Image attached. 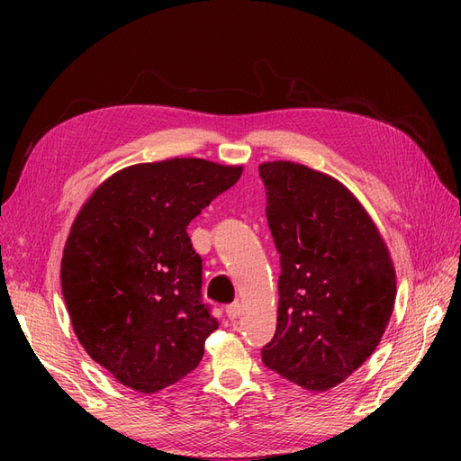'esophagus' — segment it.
<instances>
[{"label":"esophagus","instance_id":"34e87169","mask_svg":"<svg viewBox=\"0 0 461 461\" xmlns=\"http://www.w3.org/2000/svg\"><path fill=\"white\" fill-rule=\"evenodd\" d=\"M227 317L230 319V321H234V319H239L240 317V313H242V305L240 303H230V305H227Z\"/></svg>","mask_w":461,"mask_h":461}]
</instances>
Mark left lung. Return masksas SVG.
<instances>
[{
	"mask_svg": "<svg viewBox=\"0 0 461 461\" xmlns=\"http://www.w3.org/2000/svg\"><path fill=\"white\" fill-rule=\"evenodd\" d=\"M281 254L276 330L263 364L305 390L346 381L379 346L396 300L384 240L337 178L292 161L259 165Z\"/></svg>",
	"mask_w": 461,
	"mask_h": 461,
	"instance_id": "1",
	"label": "left lung"
}]
</instances>
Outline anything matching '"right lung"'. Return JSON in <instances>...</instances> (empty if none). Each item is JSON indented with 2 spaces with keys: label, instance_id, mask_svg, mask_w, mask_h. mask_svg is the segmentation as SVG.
<instances>
[{
  "label": "right lung",
  "instance_id": "obj_1",
  "mask_svg": "<svg viewBox=\"0 0 461 461\" xmlns=\"http://www.w3.org/2000/svg\"><path fill=\"white\" fill-rule=\"evenodd\" d=\"M240 175L198 158L140 163L82 205L63 249V298L78 342L121 384L158 393L202 361L219 323L186 227Z\"/></svg>",
  "mask_w": 461,
  "mask_h": 461
}]
</instances>
